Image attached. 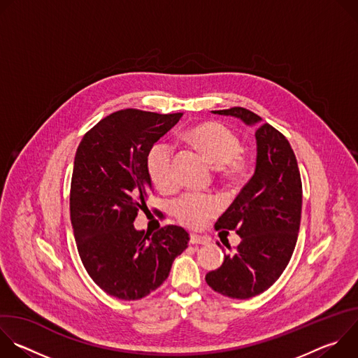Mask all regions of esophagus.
Instances as JSON below:
<instances>
[{
    "label": "esophagus",
    "instance_id": "1",
    "mask_svg": "<svg viewBox=\"0 0 358 358\" xmlns=\"http://www.w3.org/2000/svg\"><path fill=\"white\" fill-rule=\"evenodd\" d=\"M189 243L192 245H207L208 243V239L206 236H201V235H196V234H191L189 235Z\"/></svg>",
    "mask_w": 358,
    "mask_h": 358
}]
</instances>
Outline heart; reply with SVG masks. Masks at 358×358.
Instances as JSON below:
<instances>
[{
	"label": "heart",
	"instance_id": "1",
	"mask_svg": "<svg viewBox=\"0 0 358 358\" xmlns=\"http://www.w3.org/2000/svg\"><path fill=\"white\" fill-rule=\"evenodd\" d=\"M188 140L206 155L210 162L220 166V173L229 182L239 181L249 167V157L241 151L239 137L227 126L217 122H206L192 127ZM174 147L159 141L145 157V167L151 181L162 191H173L177 180L173 171ZM218 201L206 194L188 192L173 203V215L184 225L198 228L218 213Z\"/></svg>",
	"mask_w": 358,
	"mask_h": 358
}]
</instances>
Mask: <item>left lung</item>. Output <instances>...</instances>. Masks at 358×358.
<instances>
[{"instance_id":"8db88e82","label":"left lung","mask_w":358,"mask_h":358,"mask_svg":"<svg viewBox=\"0 0 358 358\" xmlns=\"http://www.w3.org/2000/svg\"><path fill=\"white\" fill-rule=\"evenodd\" d=\"M259 124L261 117L245 108L214 110ZM257 170L215 229L236 231L242 238L221 268L207 273L215 292L231 299H249L268 290L286 269L297 241L301 218V178L287 138L269 123L255 131ZM218 246H221L218 243Z\"/></svg>"}]
</instances>
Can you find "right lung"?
Returning <instances> with one entry per match:
<instances>
[{"label": "right lung", "instance_id": "obj_1", "mask_svg": "<svg viewBox=\"0 0 358 358\" xmlns=\"http://www.w3.org/2000/svg\"><path fill=\"white\" fill-rule=\"evenodd\" d=\"M181 117L117 110L94 124L76 150L69 207L78 252L93 282L113 297L138 300L155 292L188 246L181 227L166 225L148 236L133 225L152 191L147 152Z\"/></svg>", "mask_w": 358, "mask_h": 358}]
</instances>
